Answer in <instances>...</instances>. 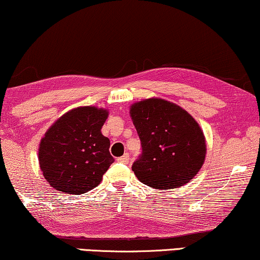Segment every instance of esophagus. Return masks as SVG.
Wrapping results in <instances>:
<instances>
[{
	"mask_svg": "<svg viewBox=\"0 0 260 260\" xmlns=\"http://www.w3.org/2000/svg\"><path fill=\"white\" fill-rule=\"evenodd\" d=\"M129 160H130V155H129V153H125L124 155H122V157L117 158V161L122 162V164H127V162H129Z\"/></svg>",
	"mask_w": 260,
	"mask_h": 260,
	"instance_id": "34e87169",
	"label": "esophagus"
}]
</instances>
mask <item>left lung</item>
<instances>
[{"instance_id":"1","label":"left lung","mask_w":260,"mask_h":260,"mask_svg":"<svg viewBox=\"0 0 260 260\" xmlns=\"http://www.w3.org/2000/svg\"><path fill=\"white\" fill-rule=\"evenodd\" d=\"M130 115L142 144V153L133 164L138 180L157 189L189 182L206 157L205 136L198 122L161 99L135 103Z\"/></svg>"}]
</instances>
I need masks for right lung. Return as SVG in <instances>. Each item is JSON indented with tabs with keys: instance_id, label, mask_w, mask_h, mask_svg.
<instances>
[{
	"instance_id": "1",
	"label": "right lung",
	"mask_w": 260,
	"mask_h": 260,
	"mask_svg": "<svg viewBox=\"0 0 260 260\" xmlns=\"http://www.w3.org/2000/svg\"><path fill=\"white\" fill-rule=\"evenodd\" d=\"M108 111L80 107L52 125L38 150L41 170L55 190L83 194L98 187L114 157L110 141L101 134Z\"/></svg>"
}]
</instances>
